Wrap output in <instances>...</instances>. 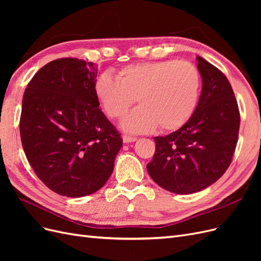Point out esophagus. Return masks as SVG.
<instances>
[{
    "label": "esophagus",
    "instance_id": "34e87169",
    "mask_svg": "<svg viewBox=\"0 0 261 261\" xmlns=\"http://www.w3.org/2000/svg\"><path fill=\"white\" fill-rule=\"evenodd\" d=\"M137 140V137L129 136V135H123V141L124 143H134Z\"/></svg>",
    "mask_w": 261,
    "mask_h": 261
}]
</instances>
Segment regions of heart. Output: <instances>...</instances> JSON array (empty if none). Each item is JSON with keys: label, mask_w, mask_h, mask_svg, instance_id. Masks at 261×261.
Instances as JSON below:
<instances>
[{"label": "heart", "mask_w": 261, "mask_h": 261, "mask_svg": "<svg viewBox=\"0 0 261 261\" xmlns=\"http://www.w3.org/2000/svg\"><path fill=\"white\" fill-rule=\"evenodd\" d=\"M117 78L102 73L94 83V92L106 113L112 118L123 116V128L149 133L160 126L175 130L195 112L200 92L199 70L187 61H149L134 63L117 70Z\"/></svg>", "instance_id": "heart-1"}]
</instances>
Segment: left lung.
Listing matches in <instances>:
<instances>
[{"label": "left lung", "instance_id": "left-lung-1", "mask_svg": "<svg viewBox=\"0 0 261 261\" xmlns=\"http://www.w3.org/2000/svg\"><path fill=\"white\" fill-rule=\"evenodd\" d=\"M197 61L202 90L195 112L179 129L154 137L147 164L155 183L175 194L200 192L217 181L230 167L239 139L241 115L230 82L208 61Z\"/></svg>", "mask_w": 261, "mask_h": 261}]
</instances>
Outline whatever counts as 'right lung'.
I'll return each mask as SVG.
<instances>
[{"label":"right lung","instance_id":"add662e5","mask_svg":"<svg viewBox=\"0 0 261 261\" xmlns=\"http://www.w3.org/2000/svg\"><path fill=\"white\" fill-rule=\"evenodd\" d=\"M97 70L84 60H54L31 78L22 97L23 151L36 175L62 196L77 198L99 191L123 145L99 108Z\"/></svg>","mask_w":261,"mask_h":261}]
</instances>
